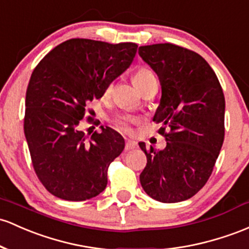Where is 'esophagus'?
I'll return each mask as SVG.
<instances>
[{
	"label": "esophagus",
	"instance_id": "34e87169",
	"mask_svg": "<svg viewBox=\"0 0 249 249\" xmlns=\"http://www.w3.org/2000/svg\"><path fill=\"white\" fill-rule=\"evenodd\" d=\"M136 147H137V143H136V142H132V141L125 142V150H126V151L136 149Z\"/></svg>",
	"mask_w": 249,
	"mask_h": 249
}]
</instances>
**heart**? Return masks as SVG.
<instances>
[{"mask_svg": "<svg viewBox=\"0 0 249 249\" xmlns=\"http://www.w3.org/2000/svg\"><path fill=\"white\" fill-rule=\"evenodd\" d=\"M132 80H133V84H135L139 89H142L144 86H146L147 84L152 83V81H157V80H156V75H155L154 71L150 70L149 67H144V66L139 67L138 70L136 71L135 74H133V76H132ZM111 89H112V86H111V85H108V86L106 87L105 93L106 94L110 93ZM117 124H118V126L122 130L126 131V132H129V131H130L129 120L119 119Z\"/></svg>", "mask_w": 249, "mask_h": 249, "instance_id": "heart-1", "label": "heart"}]
</instances>
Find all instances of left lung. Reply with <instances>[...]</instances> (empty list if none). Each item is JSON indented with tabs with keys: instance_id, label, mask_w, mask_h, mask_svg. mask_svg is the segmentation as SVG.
I'll use <instances>...</instances> for the list:
<instances>
[{
	"instance_id": "8db88e82",
	"label": "left lung",
	"mask_w": 249,
	"mask_h": 249,
	"mask_svg": "<svg viewBox=\"0 0 249 249\" xmlns=\"http://www.w3.org/2000/svg\"><path fill=\"white\" fill-rule=\"evenodd\" d=\"M138 54L162 86L154 122L164 125L158 132L166 141L160 151L139 143L147 160L141 184L150 197L163 203L188 200L209 179L222 147V87L208 62L188 48L156 43L139 47Z\"/></svg>"
}]
</instances>
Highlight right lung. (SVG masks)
<instances>
[{"mask_svg":"<svg viewBox=\"0 0 249 249\" xmlns=\"http://www.w3.org/2000/svg\"><path fill=\"white\" fill-rule=\"evenodd\" d=\"M138 46L70 39L33 71L26 92L23 130L37 178L52 195L86 201L107 184L108 166L124 150L111 127L87 139L80 130L86 106L129 68ZM87 118V122H91Z\"/></svg>","mask_w":249,"mask_h":249,"instance_id":"add662e5","label":"right lung"}]
</instances>
